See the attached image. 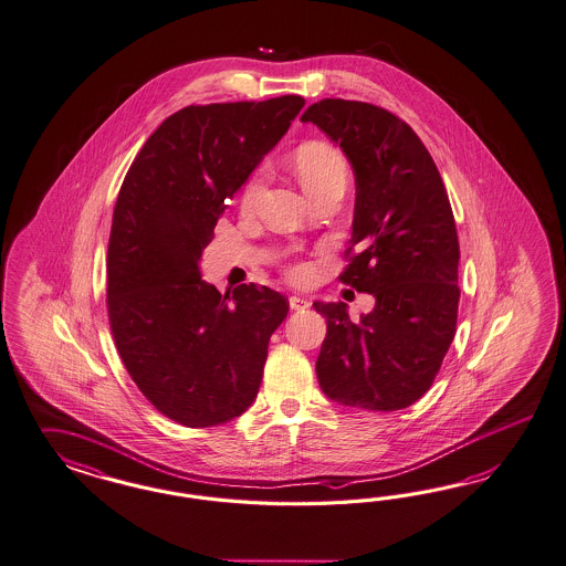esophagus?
<instances>
[{
    "instance_id": "1",
    "label": "esophagus",
    "mask_w": 566,
    "mask_h": 566,
    "mask_svg": "<svg viewBox=\"0 0 566 566\" xmlns=\"http://www.w3.org/2000/svg\"><path fill=\"white\" fill-rule=\"evenodd\" d=\"M289 303H291V308H294V311H303V308H307L311 305L305 296H296V294L289 298Z\"/></svg>"
}]
</instances>
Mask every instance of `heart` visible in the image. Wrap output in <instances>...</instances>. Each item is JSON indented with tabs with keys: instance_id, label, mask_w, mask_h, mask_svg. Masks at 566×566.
<instances>
[{
	"instance_id": "obj_1",
	"label": "heart",
	"mask_w": 566,
	"mask_h": 566,
	"mask_svg": "<svg viewBox=\"0 0 566 566\" xmlns=\"http://www.w3.org/2000/svg\"><path fill=\"white\" fill-rule=\"evenodd\" d=\"M292 166H294L298 180L303 182V187L311 195H317L319 190L326 189L336 180H348V164H346L344 155L338 149H334L332 145L319 143V140L301 145L292 155ZM263 178H265L263 168H259L247 178V182L242 187V195H240L242 206H253L261 185H263ZM289 274L294 282H305L311 275V265L296 263V265H292Z\"/></svg>"
}]
</instances>
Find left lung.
<instances>
[{
    "label": "left lung",
    "instance_id": "1",
    "mask_svg": "<svg viewBox=\"0 0 566 566\" xmlns=\"http://www.w3.org/2000/svg\"><path fill=\"white\" fill-rule=\"evenodd\" d=\"M301 120L343 147L355 182L353 239L340 282L376 296L353 322L326 317L315 363L324 395L365 411H400L428 392L457 332L459 237L442 176L411 126L371 103L322 99Z\"/></svg>",
    "mask_w": 566,
    "mask_h": 566
}]
</instances>
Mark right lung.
Segmentation results:
<instances>
[{
    "label": "right lung",
    "instance_id": "add662e5",
    "mask_svg": "<svg viewBox=\"0 0 566 566\" xmlns=\"http://www.w3.org/2000/svg\"><path fill=\"white\" fill-rule=\"evenodd\" d=\"M301 95L189 105L159 124L126 171L107 242V317L122 363L157 411L187 428L251 407L289 298L201 280L228 199L286 135Z\"/></svg>",
    "mask_w": 566,
    "mask_h": 566
}]
</instances>
